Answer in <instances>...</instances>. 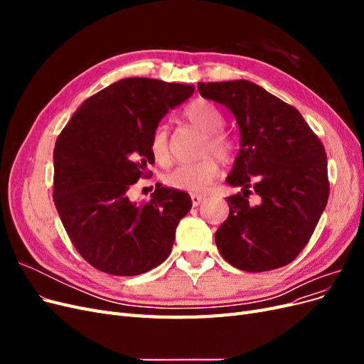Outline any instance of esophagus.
I'll use <instances>...</instances> for the list:
<instances>
[{"label": "esophagus", "mask_w": 364, "mask_h": 364, "mask_svg": "<svg viewBox=\"0 0 364 364\" xmlns=\"http://www.w3.org/2000/svg\"><path fill=\"white\" fill-rule=\"evenodd\" d=\"M203 200H205V196H199V194H193V196H191V203H193V206H199Z\"/></svg>", "instance_id": "obj_1"}]
</instances>
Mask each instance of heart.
I'll list each match as a JSON object with an SVG mask.
<instances>
[{
  "label": "heart",
  "instance_id": "b5f03b06",
  "mask_svg": "<svg viewBox=\"0 0 364 364\" xmlns=\"http://www.w3.org/2000/svg\"><path fill=\"white\" fill-rule=\"evenodd\" d=\"M183 118L194 127L205 134L202 141L199 156L200 161L193 164H182L170 173L164 176V183L170 188L186 191V193H200L211 183L218 174V162H229L234 156L235 144L225 130V115L217 105L213 102L199 100L191 102L185 107ZM150 150L155 161L161 165L170 162V144H168V127L165 124H158L153 130L150 138Z\"/></svg>",
  "mask_w": 364,
  "mask_h": 364
}]
</instances>
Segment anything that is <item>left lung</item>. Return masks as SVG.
Masks as SVG:
<instances>
[{
  "label": "left lung",
  "mask_w": 364,
  "mask_h": 364,
  "mask_svg": "<svg viewBox=\"0 0 364 364\" xmlns=\"http://www.w3.org/2000/svg\"><path fill=\"white\" fill-rule=\"evenodd\" d=\"M197 87L203 98L225 105L241 132L226 182L243 190L226 199L229 215L215 232L220 253L245 272L287 266L310 241L328 202L323 144L296 107L255 83Z\"/></svg>",
  "instance_id": "8db88e82"
}]
</instances>
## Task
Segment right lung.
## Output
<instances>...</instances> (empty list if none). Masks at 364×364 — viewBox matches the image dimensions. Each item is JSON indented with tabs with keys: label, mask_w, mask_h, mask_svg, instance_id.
<instances>
[{
	"label": "right lung",
	"mask_w": 364,
	"mask_h": 364,
	"mask_svg": "<svg viewBox=\"0 0 364 364\" xmlns=\"http://www.w3.org/2000/svg\"><path fill=\"white\" fill-rule=\"evenodd\" d=\"M194 86L130 77L86 98L54 146V190L62 225L80 257L97 270L135 277L168 258L188 193L156 185L151 199L130 202L149 178L150 138Z\"/></svg>",
	"instance_id": "obj_1"
}]
</instances>
